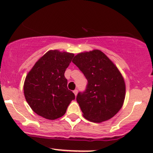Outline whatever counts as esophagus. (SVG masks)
Listing matches in <instances>:
<instances>
[{
  "label": "esophagus",
  "instance_id": "34e87169",
  "mask_svg": "<svg viewBox=\"0 0 153 153\" xmlns=\"http://www.w3.org/2000/svg\"><path fill=\"white\" fill-rule=\"evenodd\" d=\"M73 93H74L75 96H77V94H78V90H77V89H75V90L73 91Z\"/></svg>",
  "mask_w": 153,
  "mask_h": 153
}]
</instances>
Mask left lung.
<instances>
[{"label": "left lung", "instance_id": "left-lung-1", "mask_svg": "<svg viewBox=\"0 0 153 153\" xmlns=\"http://www.w3.org/2000/svg\"><path fill=\"white\" fill-rule=\"evenodd\" d=\"M73 62L88 80L85 91L76 97L83 117L97 123L112 118L125 98V82L118 68L99 50L79 53Z\"/></svg>", "mask_w": 153, "mask_h": 153}]
</instances>
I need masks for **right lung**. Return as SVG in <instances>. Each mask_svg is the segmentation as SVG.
<instances>
[{"label":"right lung","instance_id":"add662e5","mask_svg":"<svg viewBox=\"0 0 153 153\" xmlns=\"http://www.w3.org/2000/svg\"><path fill=\"white\" fill-rule=\"evenodd\" d=\"M74 54L50 50L44 54L26 75L25 99L36 114L54 120L65 114L75 94L68 90L65 72Z\"/></svg>","mask_w":153,"mask_h":153}]
</instances>
